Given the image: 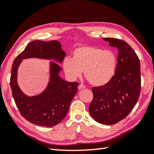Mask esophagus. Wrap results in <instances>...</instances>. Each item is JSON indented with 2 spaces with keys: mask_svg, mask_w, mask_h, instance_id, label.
<instances>
[{
  "mask_svg": "<svg viewBox=\"0 0 154 154\" xmlns=\"http://www.w3.org/2000/svg\"><path fill=\"white\" fill-rule=\"evenodd\" d=\"M78 88L79 90H80V89H82V88H85V85H83V84H80V85H79Z\"/></svg>",
  "mask_w": 154,
  "mask_h": 154,
  "instance_id": "esophagus-1",
  "label": "esophagus"
}]
</instances>
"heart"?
<instances>
[{
  "label": "heart",
  "instance_id": "b5f03b06",
  "mask_svg": "<svg viewBox=\"0 0 154 154\" xmlns=\"http://www.w3.org/2000/svg\"><path fill=\"white\" fill-rule=\"evenodd\" d=\"M117 58L110 50H103L96 46L82 45L76 48L72 59L63 60V67L67 76L72 80L83 74L87 81L94 86L108 83L114 75Z\"/></svg>",
  "mask_w": 154,
  "mask_h": 154
}]
</instances>
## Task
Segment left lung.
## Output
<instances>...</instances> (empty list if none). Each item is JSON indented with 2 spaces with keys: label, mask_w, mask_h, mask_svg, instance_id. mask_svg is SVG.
I'll return each instance as SVG.
<instances>
[{
  "label": "left lung",
  "mask_w": 154,
  "mask_h": 154,
  "mask_svg": "<svg viewBox=\"0 0 154 154\" xmlns=\"http://www.w3.org/2000/svg\"><path fill=\"white\" fill-rule=\"evenodd\" d=\"M103 39L118 49L117 66L108 83L92 88L88 110L97 122L111 125L127 117L136 105L141 92V69L137 55L128 43L114 38Z\"/></svg>",
  "instance_id": "left-lung-1"
}]
</instances>
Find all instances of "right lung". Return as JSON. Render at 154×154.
Instances as JSON below:
<instances>
[{
	"mask_svg": "<svg viewBox=\"0 0 154 154\" xmlns=\"http://www.w3.org/2000/svg\"><path fill=\"white\" fill-rule=\"evenodd\" d=\"M61 47L57 40L32 41L27 45L13 63L10 78L12 95L20 114L32 124L49 127L61 122L68 112L79 83L62 80L58 75L62 68L57 63L51 62V78L47 88L38 96L28 97L21 91L17 84V69L23 59L32 57L55 59L62 62L66 53Z\"/></svg>",
	"mask_w": 154,
	"mask_h": 154,
	"instance_id": "obj_1",
	"label": "right lung"
}]
</instances>
